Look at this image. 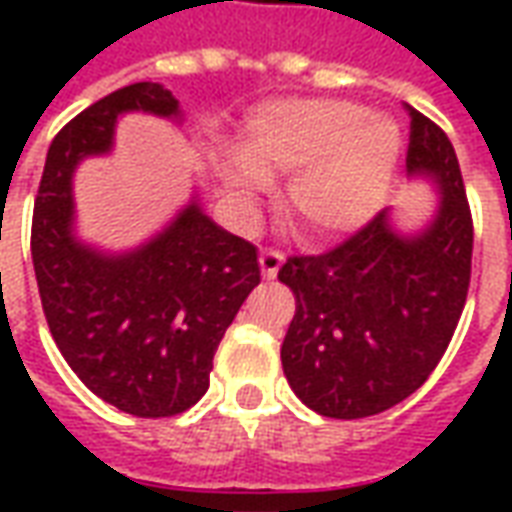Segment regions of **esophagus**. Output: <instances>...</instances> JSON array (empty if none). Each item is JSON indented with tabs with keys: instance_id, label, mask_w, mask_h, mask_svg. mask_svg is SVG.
I'll return each mask as SVG.
<instances>
[{
	"instance_id": "1",
	"label": "esophagus",
	"mask_w": 512,
	"mask_h": 512,
	"mask_svg": "<svg viewBox=\"0 0 512 512\" xmlns=\"http://www.w3.org/2000/svg\"><path fill=\"white\" fill-rule=\"evenodd\" d=\"M282 260H285V255L279 252V249H274V246H266V249H260V268H263V277L274 279L277 277L279 266H282Z\"/></svg>"
}]
</instances>
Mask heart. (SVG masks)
I'll use <instances>...</instances> for the list:
<instances>
[{
  "label": "heart",
  "mask_w": 512,
  "mask_h": 512,
  "mask_svg": "<svg viewBox=\"0 0 512 512\" xmlns=\"http://www.w3.org/2000/svg\"><path fill=\"white\" fill-rule=\"evenodd\" d=\"M400 134L392 120L365 115L354 101H285L249 123L241 164L227 186L249 200L263 178L288 175V208L312 235L351 233L384 205L395 183Z\"/></svg>",
  "instance_id": "1"
}]
</instances>
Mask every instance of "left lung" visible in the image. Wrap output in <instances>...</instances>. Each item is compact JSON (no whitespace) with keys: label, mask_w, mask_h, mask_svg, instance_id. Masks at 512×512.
Segmentation results:
<instances>
[{"label":"left lung","mask_w":512,"mask_h":512,"mask_svg":"<svg viewBox=\"0 0 512 512\" xmlns=\"http://www.w3.org/2000/svg\"><path fill=\"white\" fill-rule=\"evenodd\" d=\"M406 112L408 172L441 189L433 224L403 238L381 211L321 255H290L277 274L296 296L282 370L323 417H373L414 395L447 351L469 293L474 224L455 147L430 117L408 104Z\"/></svg>","instance_id":"obj_1"}]
</instances>
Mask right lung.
<instances>
[{"label": "right lung", "instance_id": "right-lung-1", "mask_svg": "<svg viewBox=\"0 0 512 512\" xmlns=\"http://www.w3.org/2000/svg\"><path fill=\"white\" fill-rule=\"evenodd\" d=\"M178 115L153 82L109 93L54 136L32 213V266L54 343L82 384L131 417H175L211 384L213 354L260 282L255 244L191 202L136 252L98 255L73 238V167L106 153L123 112Z\"/></svg>", "mask_w": 512, "mask_h": 512}]
</instances>
